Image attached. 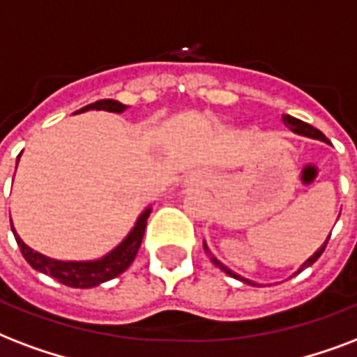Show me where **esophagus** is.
Masks as SVG:
<instances>
[{
    "label": "esophagus",
    "mask_w": 357,
    "mask_h": 357,
    "mask_svg": "<svg viewBox=\"0 0 357 357\" xmlns=\"http://www.w3.org/2000/svg\"><path fill=\"white\" fill-rule=\"evenodd\" d=\"M186 182L190 186H206V184H208V175L203 173V171H195V173H192V175L188 176Z\"/></svg>",
    "instance_id": "esophagus-1"
}]
</instances>
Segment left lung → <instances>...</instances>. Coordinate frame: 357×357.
Returning <instances> with one entry per match:
<instances>
[{
	"label": "left lung",
	"mask_w": 357,
	"mask_h": 357,
	"mask_svg": "<svg viewBox=\"0 0 357 357\" xmlns=\"http://www.w3.org/2000/svg\"><path fill=\"white\" fill-rule=\"evenodd\" d=\"M283 124H284V126H287V128L291 130V132H294V134L303 135V137H311V139L324 141V143H328V145H330V139H328V137H326V135L322 134V132H320V130L313 128V126H311V124L303 123V121H300V119H296V117H292V115H283ZM328 240H330V234H328V238L324 240V244L320 245L319 250L314 251L313 255L309 257L307 261L303 262V264H302V266H300V270H298V272H302L303 268L311 266V264H313V262L317 261V259H319L320 255H322V251L326 250V244H328ZM203 248H204V251H206V255L210 257V261L214 262V264H216L218 268H222L223 272L227 273V275H231V278H234V279H238V281H242V283L253 284V287H261V284L253 283V281H250V279L242 278V275H238V273H236V272H233V270H231V268L225 266V264H223V262L218 261L216 257H214V255H212V253H210V250H208V245H206V242H203ZM298 272H296V273H298Z\"/></svg>",
	"instance_id": "left-lung-1"
}]
</instances>
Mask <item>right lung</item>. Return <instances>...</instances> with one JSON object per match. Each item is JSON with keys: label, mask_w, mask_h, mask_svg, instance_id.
<instances>
[{"label": "right lung", "mask_w": 357, "mask_h": 357, "mask_svg": "<svg viewBox=\"0 0 357 357\" xmlns=\"http://www.w3.org/2000/svg\"><path fill=\"white\" fill-rule=\"evenodd\" d=\"M126 107L128 106H124L119 100L104 98V100H96L89 104V106L82 107L76 113H85L89 112V109L123 113L126 112ZM20 154H18V160H20ZM151 212H153V204H149L147 208L141 212L137 220H135L134 227L130 229V233L109 253L102 255L100 259H91V261H59V259L43 255V253L31 250L20 238V234L16 233L15 225H13V220H10V229H13V234H15L16 244L20 248L22 255L29 262V266L35 268L37 272H43L50 275V278L57 279L59 283L66 284V287H73V289H93L96 284L121 275L134 262L137 250H139L141 245V240H143V234H145V227H147V220L151 216Z\"/></svg>", "instance_id": "obj_1"}]
</instances>
